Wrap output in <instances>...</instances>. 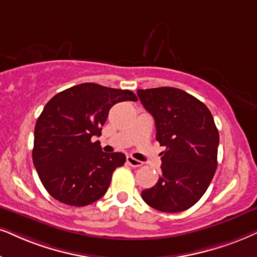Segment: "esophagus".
I'll use <instances>...</instances> for the list:
<instances>
[{"mask_svg":"<svg viewBox=\"0 0 257 257\" xmlns=\"http://www.w3.org/2000/svg\"><path fill=\"white\" fill-rule=\"evenodd\" d=\"M126 164L131 165L132 167H141L142 166V162L140 160H136L133 157H126Z\"/></svg>","mask_w":257,"mask_h":257,"instance_id":"1","label":"esophagus"}]
</instances>
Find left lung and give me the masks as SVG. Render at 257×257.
<instances>
[{"label": "left lung", "mask_w": 257, "mask_h": 257, "mask_svg": "<svg viewBox=\"0 0 257 257\" xmlns=\"http://www.w3.org/2000/svg\"><path fill=\"white\" fill-rule=\"evenodd\" d=\"M154 117L161 153V173L142 199L161 212H181L203 197L217 170L219 134L207 106L175 87L138 90Z\"/></svg>", "instance_id": "obj_1"}]
</instances>
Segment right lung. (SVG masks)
Wrapping results in <instances>:
<instances>
[{
  "instance_id": "right-lung-1",
  "label": "right lung",
  "mask_w": 257,
  "mask_h": 257,
  "mask_svg": "<svg viewBox=\"0 0 257 257\" xmlns=\"http://www.w3.org/2000/svg\"><path fill=\"white\" fill-rule=\"evenodd\" d=\"M138 100L134 92L83 83L52 97L34 129L33 164L46 191L71 206H85L104 196L123 153H104L100 136L116 103Z\"/></svg>"
}]
</instances>
